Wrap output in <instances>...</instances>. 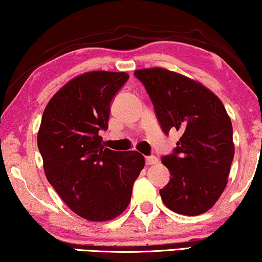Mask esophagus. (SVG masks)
I'll return each instance as SVG.
<instances>
[{
  "instance_id": "obj_1",
  "label": "esophagus",
  "mask_w": 262,
  "mask_h": 262,
  "mask_svg": "<svg viewBox=\"0 0 262 262\" xmlns=\"http://www.w3.org/2000/svg\"><path fill=\"white\" fill-rule=\"evenodd\" d=\"M157 162H158V159L155 156H149L145 158V163L147 165H154V164H156Z\"/></svg>"
}]
</instances>
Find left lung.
<instances>
[{"instance_id": "left-lung-1", "label": "left lung", "mask_w": 262, "mask_h": 262, "mask_svg": "<svg viewBox=\"0 0 262 262\" xmlns=\"http://www.w3.org/2000/svg\"><path fill=\"white\" fill-rule=\"evenodd\" d=\"M152 101L163 132L182 136L162 163L169 183L162 201L177 214L195 216L216 203L228 182L234 158L233 126L222 101L201 82L162 67L135 72Z\"/></svg>"}]
</instances>
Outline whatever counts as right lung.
<instances>
[{
  "mask_svg": "<svg viewBox=\"0 0 262 262\" xmlns=\"http://www.w3.org/2000/svg\"><path fill=\"white\" fill-rule=\"evenodd\" d=\"M128 79L125 72L93 71L78 75L45 108L37 146L45 173L71 210L87 221L117 217L131 201L132 187L145 164L137 151L104 147L110 104Z\"/></svg>",
  "mask_w": 262,
  "mask_h": 262,
  "instance_id": "obj_1",
  "label": "right lung"
}]
</instances>
